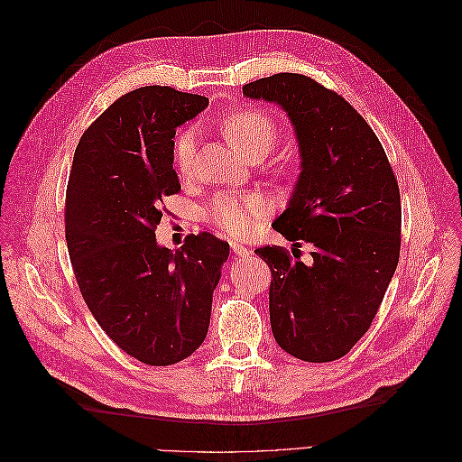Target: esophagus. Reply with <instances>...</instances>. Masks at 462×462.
Here are the masks:
<instances>
[{
  "mask_svg": "<svg viewBox=\"0 0 462 462\" xmlns=\"http://www.w3.org/2000/svg\"><path fill=\"white\" fill-rule=\"evenodd\" d=\"M231 250H233V254L235 255H238V257H248L252 252L244 246V244H238V242H231Z\"/></svg>",
  "mask_w": 462,
  "mask_h": 462,
  "instance_id": "esophagus-1",
  "label": "esophagus"
}]
</instances>
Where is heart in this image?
Returning <instances> with one entry per match:
<instances>
[{
	"mask_svg": "<svg viewBox=\"0 0 462 462\" xmlns=\"http://www.w3.org/2000/svg\"><path fill=\"white\" fill-rule=\"evenodd\" d=\"M222 128L231 143L252 158H264L280 140V128L273 116L248 107L224 119ZM196 154V130L188 128L180 132L173 145L175 168L182 177L194 171ZM207 218L212 226L222 229L233 238H246L255 222L266 214V205L255 194H218L207 205Z\"/></svg>",
	"mask_w": 462,
	"mask_h": 462,
	"instance_id": "obj_1",
	"label": "heart"
}]
</instances>
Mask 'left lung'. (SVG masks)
<instances>
[{
  "label": "left lung",
  "mask_w": 462,
  "mask_h": 462,
  "mask_svg": "<svg viewBox=\"0 0 462 462\" xmlns=\"http://www.w3.org/2000/svg\"><path fill=\"white\" fill-rule=\"evenodd\" d=\"M242 93L280 104L294 125L302 171L273 227L315 248L310 266L282 246L255 250L273 273V334L298 360L334 362L369 330L399 263L395 173L365 119L313 78L280 72Z\"/></svg>",
  "instance_id": "obj_1"
}]
</instances>
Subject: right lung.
<instances>
[{"instance_id":"obj_1","label":"right lung","mask_w":462,"mask_h":462,"mask_svg":"<svg viewBox=\"0 0 462 462\" xmlns=\"http://www.w3.org/2000/svg\"><path fill=\"white\" fill-rule=\"evenodd\" d=\"M201 95L145 86L119 97L81 135L65 198V236L79 292L100 328L147 365H171L205 341L229 244L210 233L160 248L164 198L180 192L175 128Z\"/></svg>"}]
</instances>
